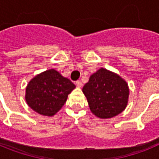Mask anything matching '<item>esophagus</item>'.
I'll use <instances>...</instances> for the list:
<instances>
[{
  "mask_svg": "<svg viewBox=\"0 0 159 159\" xmlns=\"http://www.w3.org/2000/svg\"><path fill=\"white\" fill-rule=\"evenodd\" d=\"M75 84H76V86L78 87V88H82V86H83L82 82H81L80 80H77L76 82H75Z\"/></svg>",
  "mask_w": 159,
  "mask_h": 159,
  "instance_id": "obj_1",
  "label": "esophagus"
}]
</instances>
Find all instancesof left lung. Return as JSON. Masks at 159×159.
Wrapping results in <instances>:
<instances>
[{"instance_id":"left-lung-1","label":"left lung","mask_w":159,"mask_h":159,"mask_svg":"<svg viewBox=\"0 0 159 159\" xmlns=\"http://www.w3.org/2000/svg\"><path fill=\"white\" fill-rule=\"evenodd\" d=\"M90 110L100 119H111L123 112L128 102V84L116 73L100 68L83 88Z\"/></svg>"}]
</instances>
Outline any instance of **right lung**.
Masks as SVG:
<instances>
[{
	"instance_id": "add662e5",
	"label": "right lung",
	"mask_w": 159,
	"mask_h": 159,
	"mask_svg": "<svg viewBox=\"0 0 159 159\" xmlns=\"http://www.w3.org/2000/svg\"><path fill=\"white\" fill-rule=\"evenodd\" d=\"M75 85L55 69L38 74L28 84L25 100L29 107L44 116H53L61 109Z\"/></svg>"
}]
</instances>
